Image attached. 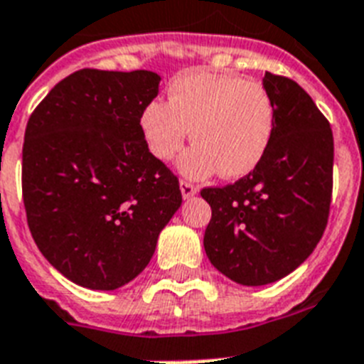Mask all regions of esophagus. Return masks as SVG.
<instances>
[{
    "mask_svg": "<svg viewBox=\"0 0 364 364\" xmlns=\"http://www.w3.org/2000/svg\"><path fill=\"white\" fill-rule=\"evenodd\" d=\"M179 187H181L183 198H192L198 192L196 185H192L191 181H185V179H181V181H179Z\"/></svg>",
    "mask_w": 364,
    "mask_h": 364,
    "instance_id": "1",
    "label": "esophagus"
}]
</instances>
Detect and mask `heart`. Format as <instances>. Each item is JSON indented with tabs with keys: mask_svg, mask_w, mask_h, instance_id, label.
<instances>
[{
	"mask_svg": "<svg viewBox=\"0 0 364 364\" xmlns=\"http://www.w3.org/2000/svg\"><path fill=\"white\" fill-rule=\"evenodd\" d=\"M192 129V147L183 156L187 176L217 172L226 179L250 173L267 153L274 132V106L258 82L196 70L177 76L168 102L151 100L140 115L147 149L159 161L179 153Z\"/></svg>",
	"mask_w": 364,
	"mask_h": 364,
	"instance_id": "b5f03b06",
	"label": "heart"
}]
</instances>
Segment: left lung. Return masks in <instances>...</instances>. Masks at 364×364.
<instances>
[{
  "mask_svg": "<svg viewBox=\"0 0 364 364\" xmlns=\"http://www.w3.org/2000/svg\"><path fill=\"white\" fill-rule=\"evenodd\" d=\"M274 106L271 146L252 172L226 187L202 188L211 205L203 247L233 282L282 279L320 243L333 194V131L297 82L265 73Z\"/></svg>",
  "mask_w": 364,
  "mask_h": 364,
  "instance_id": "left-lung-1",
  "label": "left lung"
}]
</instances>
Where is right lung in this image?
<instances>
[{"label":"right lung","instance_id":"right-lung-1","mask_svg":"<svg viewBox=\"0 0 364 364\" xmlns=\"http://www.w3.org/2000/svg\"><path fill=\"white\" fill-rule=\"evenodd\" d=\"M159 82L151 70H76L29 115L22 149L29 232L75 284L115 289L136 279L181 205L177 176L140 131Z\"/></svg>","mask_w":364,"mask_h":364}]
</instances>
